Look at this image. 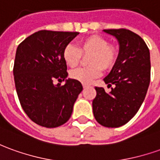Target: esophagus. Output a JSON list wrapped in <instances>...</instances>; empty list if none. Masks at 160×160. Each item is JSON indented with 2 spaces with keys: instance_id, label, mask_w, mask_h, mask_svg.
<instances>
[{
  "instance_id": "obj_1",
  "label": "esophagus",
  "mask_w": 160,
  "mask_h": 160,
  "mask_svg": "<svg viewBox=\"0 0 160 160\" xmlns=\"http://www.w3.org/2000/svg\"><path fill=\"white\" fill-rule=\"evenodd\" d=\"M88 87H89L88 85H87V84H83V88H88Z\"/></svg>"
}]
</instances>
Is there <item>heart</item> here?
I'll list each match as a JSON object with an SVG mask.
<instances>
[{"label": "heart", "instance_id": "1", "mask_svg": "<svg viewBox=\"0 0 160 160\" xmlns=\"http://www.w3.org/2000/svg\"><path fill=\"white\" fill-rule=\"evenodd\" d=\"M89 66L72 70V79L82 83H90L100 76L102 69L109 70L113 68L119 57L118 48L109 43L107 38L98 34L89 35L80 40L79 47L68 44L63 49L62 56L66 64L70 68H76L83 55H88Z\"/></svg>", "mask_w": 160, "mask_h": 160}]
</instances>
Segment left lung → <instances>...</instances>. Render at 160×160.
Wrapping results in <instances>:
<instances>
[{
	"label": "left lung",
	"mask_w": 160,
	"mask_h": 160,
	"mask_svg": "<svg viewBox=\"0 0 160 160\" xmlns=\"http://www.w3.org/2000/svg\"><path fill=\"white\" fill-rule=\"evenodd\" d=\"M119 42L118 60L104 81L110 92L95 88L92 111L97 122L106 127H119L134 117L146 98L151 79L149 48L137 33L125 28L105 29Z\"/></svg>",
	"instance_id": "obj_1"
}]
</instances>
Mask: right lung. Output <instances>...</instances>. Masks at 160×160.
Here are the masks:
<instances>
[{
	"instance_id": "add662e5",
	"label": "right lung",
	"mask_w": 160,
	"mask_h": 160,
	"mask_svg": "<svg viewBox=\"0 0 160 160\" xmlns=\"http://www.w3.org/2000/svg\"><path fill=\"white\" fill-rule=\"evenodd\" d=\"M78 32L41 30L18 46L14 78L19 101L26 114L39 126L53 128L67 122L78 95L79 80L68 79L64 86L53 84L68 76L62 52Z\"/></svg>"
}]
</instances>
